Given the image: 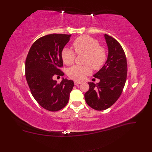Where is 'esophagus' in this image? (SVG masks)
Returning <instances> with one entry per match:
<instances>
[{"label": "esophagus", "instance_id": "esophagus-1", "mask_svg": "<svg viewBox=\"0 0 152 152\" xmlns=\"http://www.w3.org/2000/svg\"><path fill=\"white\" fill-rule=\"evenodd\" d=\"M82 83L81 82H79V81H74V84L75 85H78V84H80Z\"/></svg>", "mask_w": 152, "mask_h": 152}]
</instances>
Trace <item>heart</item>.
Instances as JSON below:
<instances>
[{
	"mask_svg": "<svg viewBox=\"0 0 152 152\" xmlns=\"http://www.w3.org/2000/svg\"><path fill=\"white\" fill-rule=\"evenodd\" d=\"M77 54H86L84 63L89 65L94 70L102 67L107 59L105 49L99 45L97 40L87 35H82L75 40L73 43ZM61 58L66 65H71L74 63L75 54L68 48H63L61 51ZM91 69L89 65L74 66L68 70V75L72 79L81 81L91 74Z\"/></svg>",
	"mask_w": 152,
	"mask_h": 152,
	"instance_id": "1",
	"label": "heart"
}]
</instances>
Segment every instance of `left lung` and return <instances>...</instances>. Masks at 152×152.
I'll return each instance as SVG.
<instances>
[{
    "label": "left lung",
    "mask_w": 152,
    "mask_h": 152,
    "mask_svg": "<svg viewBox=\"0 0 152 152\" xmlns=\"http://www.w3.org/2000/svg\"><path fill=\"white\" fill-rule=\"evenodd\" d=\"M104 36L108 49L107 60L93 75L100 80L99 83L88 82L89 89L84 94L87 104L99 111L117 102L125 86L127 73L126 54L121 44L112 37Z\"/></svg>",
    "instance_id": "8db88e82"
}]
</instances>
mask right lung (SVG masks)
<instances>
[{
	"label": "right lung",
	"mask_w": 152,
	"mask_h": 152,
	"mask_svg": "<svg viewBox=\"0 0 152 152\" xmlns=\"http://www.w3.org/2000/svg\"><path fill=\"white\" fill-rule=\"evenodd\" d=\"M71 35H45L32 44L25 61V76L31 93L41 107L50 112L63 108L68 102L73 81L63 79L59 84L54 75L63 76L61 51Z\"/></svg>",
	"instance_id": "add662e5"
}]
</instances>
